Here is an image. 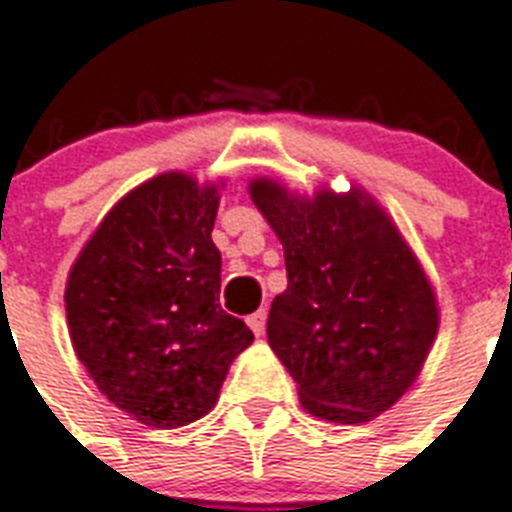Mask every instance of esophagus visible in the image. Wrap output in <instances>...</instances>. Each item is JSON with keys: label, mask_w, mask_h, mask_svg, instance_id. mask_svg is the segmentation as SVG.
<instances>
[{"label": "esophagus", "mask_w": 512, "mask_h": 512, "mask_svg": "<svg viewBox=\"0 0 512 512\" xmlns=\"http://www.w3.org/2000/svg\"><path fill=\"white\" fill-rule=\"evenodd\" d=\"M265 319H268V313H265V308H260V311H255V313H252V316H249V319H247L249 329H252V332H255L257 337L263 335Z\"/></svg>", "instance_id": "obj_1"}]
</instances>
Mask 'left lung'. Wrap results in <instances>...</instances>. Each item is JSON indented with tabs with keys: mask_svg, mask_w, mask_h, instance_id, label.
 <instances>
[{
	"mask_svg": "<svg viewBox=\"0 0 512 512\" xmlns=\"http://www.w3.org/2000/svg\"><path fill=\"white\" fill-rule=\"evenodd\" d=\"M252 201L284 244L287 289L268 313V342L300 401L329 422H366L417 380L438 308L396 225L364 196L295 199L255 180Z\"/></svg>",
	"mask_w": 512,
	"mask_h": 512,
	"instance_id": "left-lung-1",
	"label": "left lung"
}]
</instances>
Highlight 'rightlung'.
<instances>
[{
    "label": "right lung",
    "instance_id": "add662e5",
    "mask_svg": "<svg viewBox=\"0 0 512 512\" xmlns=\"http://www.w3.org/2000/svg\"><path fill=\"white\" fill-rule=\"evenodd\" d=\"M217 188L167 172L127 193L71 268L66 316L79 361L143 425L180 428L215 406L255 335L220 308Z\"/></svg>",
    "mask_w": 512,
    "mask_h": 512
}]
</instances>
